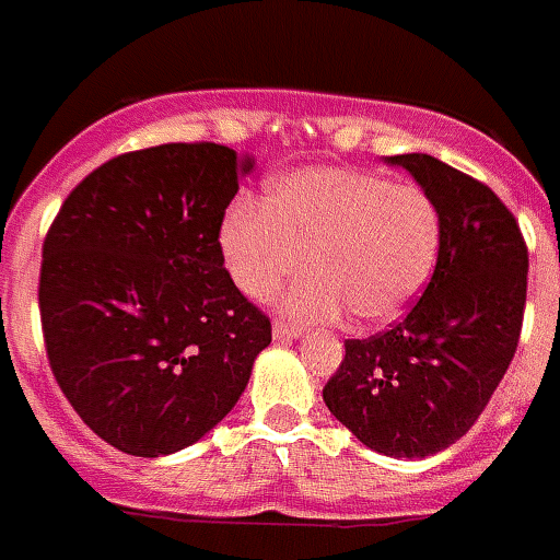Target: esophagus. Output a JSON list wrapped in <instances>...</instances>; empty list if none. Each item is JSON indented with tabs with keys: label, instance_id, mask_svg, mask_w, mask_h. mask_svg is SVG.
I'll use <instances>...</instances> for the list:
<instances>
[{
	"label": "esophagus",
	"instance_id": "34e87169",
	"mask_svg": "<svg viewBox=\"0 0 560 560\" xmlns=\"http://www.w3.org/2000/svg\"><path fill=\"white\" fill-rule=\"evenodd\" d=\"M299 335H301V327H295V324H290V320H281V318L273 320L276 340H290V338H299Z\"/></svg>",
	"mask_w": 560,
	"mask_h": 560
}]
</instances>
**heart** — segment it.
Masks as SVG:
<instances>
[{
  "label": "heart",
  "mask_w": 560,
  "mask_h": 560,
  "mask_svg": "<svg viewBox=\"0 0 560 560\" xmlns=\"http://www.w3.org/2000/svg\"><path fill=\"white\" fill-rule=\"evenodd\" d=\"M442 245L440 208L422 188L354 168H304L270 183L265 199L225 213L220 250L233 284L265 301L304 270L284 295L301 318L347 310L358 327L400 318L422 293Z\"/></svg>",
  "instance_id": "1"
}]
</instances>
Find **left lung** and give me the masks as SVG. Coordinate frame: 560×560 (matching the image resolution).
<instances>
[{
  "label": "left lung",
  "instance_id": "left-lung-1",
  "mask_svg": "<svg viewBox=\"0 0 560 560\" xmlns=\"http://www.w3.org/2000/svg\"><path fill=\"white\" fill-rule=\"evenodd\" d=\"M434 199L442 245L425 293L397 324L349 338L324 402L363 445L431 456L470 431L513 361L527 301V242L485 183L431 154H395Z\"/></svg>",
  "mask_w": 560,
  "mask_h": 560
}]
</instances>
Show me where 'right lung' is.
I'll return each instance as SVG.
<instances>
[{
    "label": "right lung",
    "mask_w": 560,
    "mask_h": 560,
    "mask_svg": "<svg viewBox=\"0 0 560 560\" xmlns=\"http://www.w3.org/2000/svg\"><path fill=\"white\" fill-rule=\"evenodd\" d=\"M247 168L206 140L118 154L72 188L47 231V361L75 415L124 454H174L206 436L273 338L220 250Z\"/></svg>",
    "instance_id": "add662e5"
}]
</instances>
